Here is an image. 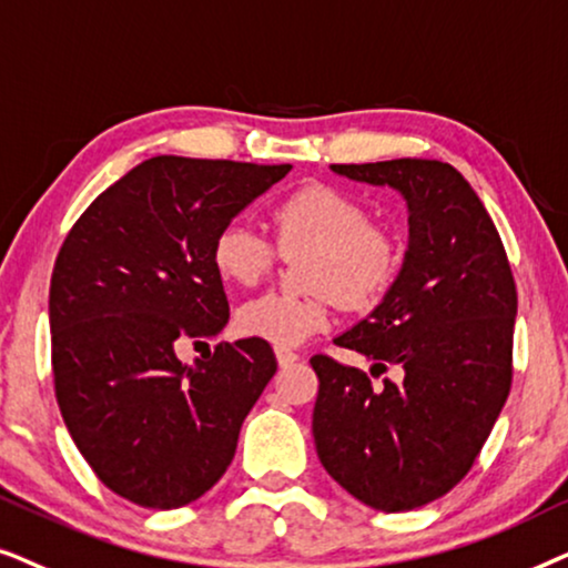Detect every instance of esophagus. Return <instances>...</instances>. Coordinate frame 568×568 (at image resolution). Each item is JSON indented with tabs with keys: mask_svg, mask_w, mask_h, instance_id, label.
I'll return each instance as SVG.
<instances>
[{
	"mask_svg": "<svg viewBox=\"0 0 568 568\" xmlns=\"http://www.w3.org/2000/svg\"><path fill=\"white\" fill-rule=\"evenodd\" d=\"M275 358L280 366H291V363L298 361V353L288 351V347H275Z\"/></svg>",
	"mask_w": 568,
	"mask_h": 568,
	"instance_id": "obj_1",
	"label": "esophagus"
}]
</instances>
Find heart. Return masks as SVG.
Returning a JSON list of instances; mask_svg holds the SVG:
<instances>
[{
    "instance_id": "1",
    "label": "heart",
    "mask_w": 568,
    "mask_h": 568,
    "mask_svg": "<svg viewBox=\"0 0 568 568\" xmlns=\"http://www.w3.org/2000/svg\"><path fill=\"white\" fill-rule=\"evenodd\" d=\"M277 246L304 254L308 296L264 293L236 314L241 335L277 347L301 345L332 322L335 298L347 308H372L387 296L403 270V244L389 229L372 223L358 196L332 184H306L275 207ZM277 248L246 217H231L213 239V264L236 285H256L275 267Z\"/></svg>"
}]
</instances>
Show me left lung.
I'll use <instances>...</instances> for the list:
<instances>
[{
    "mask_svg": "<svg viewBox=\"0 0 568 568\" xmlns=\"http://www.w3.org/2000/svg\"><path fill=\"white\" fill-rule=\"evenodd\" d=\"M392 186L407 205L399 277L366 320L335 337L403 379L372 387L361 368L314 355V444L347 494L379 511H410L470 470L511 387L517 288L504 244L463 173L442 161L329 165Z\"/></svg>",
    "mask_w": 568,
    "mask_h": 568,
    "instance_id": "8db88e82",
    "label": "left lung"
}]
</instances>
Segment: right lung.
I'll return each mask as SVG.
<instances>
[{"label": "right lung", "mask_w": 568, "mask_h": 568, "mask_svg": "<svg viewBox=\"0 0 568 568\" xmlns=\"http://www.w3.org/2000/svg\"><path fill=\"white\" fill-rule=\"evenodd\" d=\"M291 171L158 155L134 165L67 233L49 291L57 403L93 473L126 501L179 509L236 455L241 423L277 372L264 339L215 345L229 324L217 229Z\"/></svg>", "instance_id": "obj_1"}]
</instances>
